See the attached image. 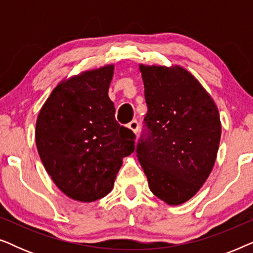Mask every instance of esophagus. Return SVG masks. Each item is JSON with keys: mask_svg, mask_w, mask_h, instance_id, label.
I'll return each mask as SVG.
<instances>
[{"mask_svg": "<svg viewBox=\"0 0 253 253\" xmlns=\"http://www.w3.org/2000/svg\"><path fill=\"white\" fill-rule=\"evenodd\" d=\"M127 127H129V129L132 131V132L137 133L138 130H139V123H138L136 120H133V121H131L129 124H127Z\"/></svg>", "mask_w": 253, "mask_h": 253, "instance_id": "1", "label": "esophagus"}]
</instances>
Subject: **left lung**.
I'll list each match as a JSON object with an SVG mask.
<instances>
[{"instance_id": "obj_1", "label": "left lung", "mask_w": 253, "mask_h": 253, "mask_svg": "<svg viewBox=\"0 0 253 253\" xmlns=\"http://www.w3.org/2000/svg\"><path fill=\"white\" fill-rule=\"evenodd\" d=\"M147 114L136 152L148 186L168 205L191 199L212 171L221 138L219 110L184 68L139 65Z\"/></svg>"}]
</instances>
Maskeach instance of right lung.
<instances>
[{
	"label": "right lung",
	"instance_id": "add662e5",
	"mask_svg": "<svg viewBox=\"0 0 253 253\" xmlns=\"http://www.w3.org/2000/svg\"><path fill=\"white\" fill-rule=\"evenodd\" d=\"M114 65L62 81L40 109L36 143L48 175L69 198L91 203L114 188L134 133L115 120L108 96Z\"/></svg>",
	"mask_w": 253,
	"mask_h": 253
}]
</instances>
